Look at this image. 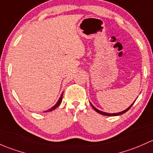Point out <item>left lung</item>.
<instances>
[{"label":"left lung","mask_w":153,"mask_h":153,"mask_svg":"<svg viewBox=\"0 0 153 153\" xmlns=\"http://www.w3.org/2000/svg\"><path fill=\"white\" fill-rule=\"evenodd\" d=\"M136 99H137V98H136ZM136 101V100H135ZM134 101V102H135ZM134 102H133V104L134 103ZM90 104H91V107L93 108H94V110L96 112H97L98 114H102V115H104V116H109V117H112V116H119V115H121V114H125V112L126 111H128V110H129L130 108H131V106L133 105V104H131V105L129 106V107L128 108H126L125 109V110H124L123 111H121V112H119V113H114V114H110V113H105V112H103V111H100V110H98L97 108H96L95 107H94V105H92V104L91 103V102H90Z\"/></svg>","instance_id":"left-lung-1"}]
</instances>
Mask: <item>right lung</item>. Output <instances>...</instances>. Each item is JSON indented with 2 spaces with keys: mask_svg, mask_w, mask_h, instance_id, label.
<instances>
[{
  "mask_svg": "<svg viewBox=\"0 0 153 153\" xmlns=\"http://www.w3.org/2000/svg\"><path fill=\"white\" fill-rule=\"evenodd\" d=\"M63 94H64V92H62V94H61V97H59V100L57 101V102H56V103L55 104V105H53L52 108H51L48 109V110H47V111H45L44 112H50V111H52L55 110L56 108L59 107V105H60L61 102H62V98H63Z\"/></svg>",
  "mask_w": 153,
  "mask_h": 153,
  "instance_id": "add662e5",
  "label": "right lung"
}]
</instances>
